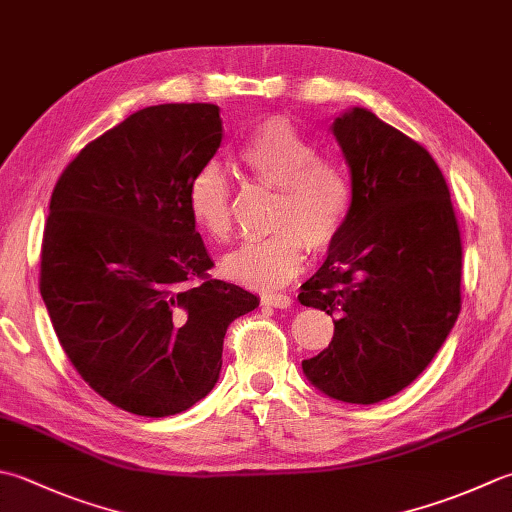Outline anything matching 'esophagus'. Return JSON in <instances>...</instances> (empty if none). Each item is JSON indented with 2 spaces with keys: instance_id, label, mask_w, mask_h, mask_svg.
<instances>
[{
  "instance_id": "esophagus-1",
  "label": "esophagus",
  "mask_w": 512,
  "mask_h": 512,
  "mask_svg": "<svg viewBox=\"0 0 512 512\" xmlns=\"http://www.w3.org/2000/svg\"><path fill=\"white\" fill-rule=\"evenodd\" d=\"M290 304H293V299H290L288 295H282V293H275V295H264V297H262V306H273V308H290Z\"/></svg>"
}]
</instances>
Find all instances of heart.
Instances as JSON below:
<instances>
[{"label": "heart", "instance_id": "obj_1", "mask_svg": "<svg viewBox=\"0 0 512 512\" xmlns=\"http://www.w3.org/2000/svg\"><path fill=\"white\" fill-rule=\"evenodd\" d=\"M239 159L255 179L277 186L273 224L264 239L246 242L222 259L230 282L257 290L288 284L304 268L306 250L322 253L337 242L353 204L346 168L288 119L270 117L248 135ZM186 208L193 224L215 242L233 228V188L217 164H204L190 177Z\"/></svg>", "mask_w": 512, "mask_h": 512}]
</instances>
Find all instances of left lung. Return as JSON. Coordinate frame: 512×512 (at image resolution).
<instances>
[{
	"label": "left lung",
	"mask_w": 512,
	"mask_h": 512,
	"mask_svg": "<svg viewBox=\"0 0 512 512\" xmlns=\"http://www.w3.org/2000/svg\"><path fill=\"white\" fill-rule=\"evenodd\" d=\"M353 204L299 302L335 317L306 377L328 397L377 404L422 375L462 310V235L428 150L353 108L333 122Z\"/></svg>",
	"instance_id": "left-lung-1"
}]
</instances>
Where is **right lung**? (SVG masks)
Masks as SVG:
<instances>
[{
    "mask_svg": "<svg viewBox=\"0 0 512 512\" xmlns=\"http://www.w3.org/2000/svg\"><path fill=\"white\" fill-rule=\"evenodd\" d=\"M222 137L215 104L148 106L79 150L50 197L39 266L50 322L84 382L133 415L206 397L228 326L259 306L208 275L186 208Z\"/></svg>",
    "mask_w": 512,
    "mask_h": 512,
    "instance_id": "obj_1",
    "label": "right lung"
}]
</instances>
